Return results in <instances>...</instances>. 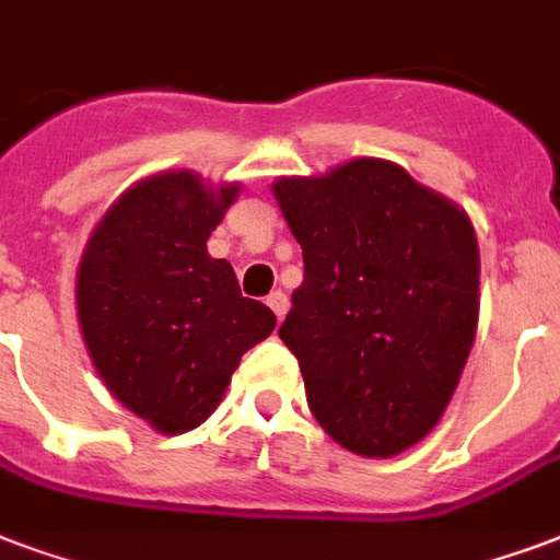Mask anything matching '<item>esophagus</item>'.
<instances>
[{
    "label": "esophagus",
    "instance_id": "34e87169",
    "mask_svg": "<svg viewBox=\"0 0 560 560\" xmlns=\"http://www.w3.org/2000/svg\"><path fill=\"white\" fill-rule=\"evenodd\" d=\"M265 304H268V306H271V310H275L277 318H283L285 310H289V298H285V292H280V289H275V292L268 295V301H265Z\"/></svg>",
    "mask_w": 560,
    "mask_h": 560
}]
</instances>
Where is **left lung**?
Here are the masks:
<instances>
[{
  "label": "left lung",
  "instance_id": "left-lung-1",
  "mask_svg": "<svg viewBox=\"0 0 560 560\" xmlns=\"http://www.w3.org/2000/svg\"><path fill=\"white\" fill-rule=\"evenodd\" d=\"M271 188L304 250L280 339L310 410L348 452L398 455L434 431L475 342L472 221L384 159Z\"/></svg>",
  "mask_w": 560,
  "mask_h": 560
}]
</instances>
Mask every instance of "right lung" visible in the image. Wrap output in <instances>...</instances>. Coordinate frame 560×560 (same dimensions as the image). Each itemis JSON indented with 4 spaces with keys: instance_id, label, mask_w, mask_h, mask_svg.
I'll use <instances>...</instances> for the list:
<instances>
[{
    "instance_id": "right-lung-1",
    "label": "right lung",
    "mask_w": 560,
    "mask_h": 560,
    "mask_svg": "<svg viewBox=\"0 0 560 560\" xmlns=\"http://www.w3.org/2000/svg\"><path fill=\"white\" fill-rule=\"evenodd\" d=\"M238 188L191 171L147 176L112 203L79 262L75 313L96 375L159 434L206 422L242 354L277 325L206 250Z\"/></svg>"
}]
</instances>
